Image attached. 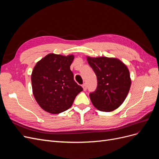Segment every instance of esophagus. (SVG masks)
Wrapping results in <instances>:
<instances>
[{
	"label": "esophagus",
	"instance_id": "34e87169",
	"mask_svg": "<svg viewBox=\"0 0 159 159\" xmlns=\"http://www.w3.org/2000/svg\"><path fill=\"white\" fill-rule=\"evenodd\" d=\"M82 87H83V89L84 91H85L86 89H87V85H86L85 83H84L83 85H82Z\"/></svg>",
	"mask_w": 159,
	"mask_h": 159
}]
</instances>
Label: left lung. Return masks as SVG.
Masks as SVG:
<instances>
[{
  "label": "left lung",
  "mask_w": 159,
  "mask_h": 159,
  "mask_svg": "<svg viewBox=\"0 0 159 159\" xmlns=\"http://www.w3.org/2000/svg\"><path fill=\"white\" fill-rule=\"evenodd\" d=\"M88 61L97 76L98 86L89 98L94 106L101 111L116 109L125 99L131 81L127 66L116 58L90 57Z\"/></svg>",
  "instance_id": "left-lung-1"
}]
</instances>
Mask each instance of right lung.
Here are the masks:
<instances>
[{"instance_id": "1", "label": "right lung", "mask_w": 159, "mask_h": 159, "mask_svg": "<svg viewBox=\"0 0 159 159\" xmlns=\"http://www.w3.org/2000/svg\"><path fill=\"white\" fill-rule=\"evenodd\" d=\"M74 56L50 54L36 64L31 81L34 96L47 112L57 114L68 109L83 90L74 80L70 66Z\"/></svg>"}]
</instances>
